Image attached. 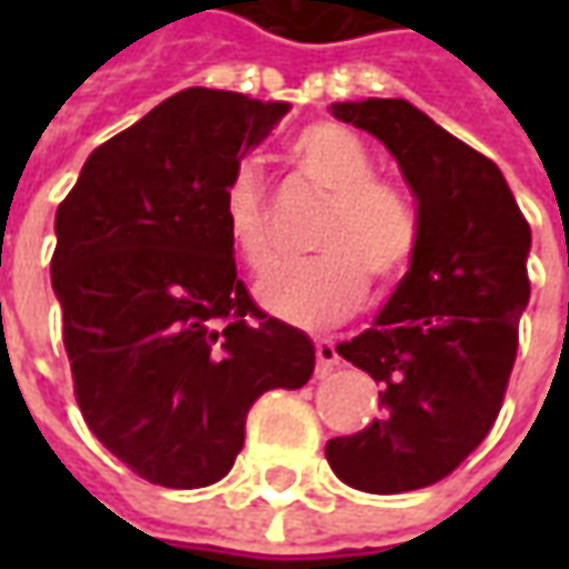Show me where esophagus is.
<instances>
[{
	"mask_svg": "<svg viewBox=\"0 0 569 569\" xmlns=\"http://www.w3.org/2000/svg\"><path fill=\"white\" fill-rule=\"evenodd\" d=\"M338 366V350H335L332 341H317V369L320 371H332Z\"/></svg>",
	"mask_w": 569,
	"mask_h": 569,
	"instance_id": "obj_1",
	"label": "esophagus"
}]
</instances>
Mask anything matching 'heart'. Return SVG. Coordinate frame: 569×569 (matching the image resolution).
Wrapping results in <instances>:
<instances>
[{
	"instance_id": "heart-1",
	"label": "heart",
	"mask_w": 569,
	"mask_h": 569,
	"mask_svg": "<svg viewBox=\"0 0 569 569\" xmlns=\"http://www.w3.org/2000/svg\"><path fill=\"white\" fill-rule=\"evenodd\" d=\"M289 158L326 198L313 249L320 259L261 280L256 296L271 317L305 329L332 326L362 305L369 277L393 292L420 252V216L406 188L375 179L369 149L338 124L301 130ZM224 231L243 268L264 273L277 261L271 207L259 170L240 163L224 188Z\"/></svg>"
}]
</instances>
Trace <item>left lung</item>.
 <instances>
[{
  "instance_id": "obj_1",
  "label": "left lung",
  "mask_w": 569,
  "mask_h": 569,
  "mask_svg": "<svg viewBox=\"0 0 569 569\" xmlns=\"http://www.w3.org/2000/svg\"><path fill=\"white\" fill-rule=\"evenodd\" d=\"M390 149L418 198L420 252L338 357L381 383V418L326 445L345 485L402 493L448 478L500 415L530 298V224L500 167L406 100L335 103Z\"/></svg>"
}]
</instances>
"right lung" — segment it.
I'll use <instances>...</instances> for the list:
<instances>
[{
	"label": "right lung",
	"mask_w": 569,
	"mask_h": 569,
	"mask_svg": "<svg viewBox=\"0 0 569 569\" xmlns=\"http://www.w3.org/2000/svg\"><path fill=\"white\" fill-rule=\"evenodd\" d=\"M286 103L188 88L106 140L57 207L51 286L72 390L106 451L161 488H207L268 390L313 375L305 332L256 308L224 188Z\"/></svg>",
	"instance_id": "1"
}]
</instances>
